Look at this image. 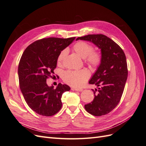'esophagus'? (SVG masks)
I'll use <instances>...</instances> for the list:
<instances>
[{"label":"esophagus","mask_w":146,"mask_h":146,"mask_svg":"<svg viewBox=\"0 0 146 146\" xmlns=\"http://www.w3.org/2000/svg\"><path fill=\"white\" fill-rule=\"evenodd\" d=\"M72 91H82L83 89H81V88H72Z\"/></svg>","instance_id":"esophagus-1"}]
</instances>
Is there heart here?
Returning a JSON list of instances; mask_svg holds the SVG:
<instances>
[{"label":"heart","instance_id":"b5f03b06","mask_svg":"<svg viewBox=\"0 0 146 146\" xmlns=\"http://www.w3.org/2000/svg\"><path fill=\"white\" fill-rule=\"evenodd\" d=\"M73 50L82 58H85L86 62L91 67L97 68L102 61V56L99 52L93 51L94 47L85 41H78L73 46ZM68 50L65 48L61 52L57 63L61 64L67 55ZM90 77V74L86 70H67L63 75V81L70 86L80 88L82 86Z\"/></svg>","mask_w":146,"mask_h":146}]
</instances>
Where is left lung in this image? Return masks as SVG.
<instances>
[{
	"label": "left lung",
	"mask_w": 146,
	"mask_h": 146,
	"mask_svg": "<svg viewBox=\"0 0 146 146\" xmlns=\"http://www.w3.org/2000/svg\"><path fill=\"white\" fill-rule=\"evenodd\" d=\"M78 39L91 41L101 49V63L89 82L98 89L92 90L94 98L85 108L93 116L105 115L115 108L123 94L128 76L125 55L117 44L102 34L88 35Z\"/></svg>",
	"instance_id": "obj_1"
}]
</instances>
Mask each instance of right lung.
Instances as JSON below:
<instances>
[{"mask_svg": "<svg viewBox=\"0 0 146 146\" xmlns=\"http://www.w3.org/2000/svg\"><path fill=\"white\" fill-rule=\"evenodd\" d=\"M76 37L47 38L31 44L23 52L18 66L21 91L29 107L39 115L52 116L61 107V96L70 87L59 83L55 89L48 86L47 79L55 77L57 59Z\"/></svg>", "mask_w": 146, "mask_h": 146, "instance_id": "add662e5", "label": "right lung"}]
</instances>
